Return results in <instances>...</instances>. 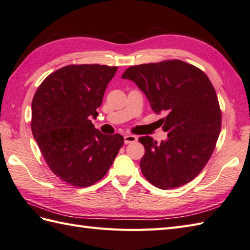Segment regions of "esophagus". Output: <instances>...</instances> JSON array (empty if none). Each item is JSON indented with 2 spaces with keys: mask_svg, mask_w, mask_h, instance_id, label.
Masks as SVG:
<instances>
[{
  "mask_svg": "<svg viewBox=\"0 0 250 250\" xmlns=\"http://www.w3.org/2000/svg\"><path fill=\"white\" fill-rule=\"evenodd\" d=\"M125 139V144H130V143H134L137 141V136L136 135H132V134H125L124 136Z\"/></svg>",
  "mask_w": 250,
  "mask_h": 250,
  "instance_id": "obj_1",
  "label": "esophagus"
}]
</instances>
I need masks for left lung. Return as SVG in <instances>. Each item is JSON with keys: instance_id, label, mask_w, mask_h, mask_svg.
<instances>
[{"instance_id": "left-lung-1", "label": "left lung", "mask_w": 250, "mask_h": 250, "mask_svg": "<svg viewBox=\"0 0 250 250\" xmlns=\"http://www.w3.org/2000/svg\"><path fill=\"white\" fill-rule=\"evenodd\" d=\"M123 79L134 82L161 119L167 138H138L145 147L143 175L161 189L180 188L204 169L215 148L222 113L215 89L200 69L179 60L127 68Z\"/></svg>"}]
</instances>
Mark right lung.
<instances>
[{
	"label": "right lung",
	"instance_id": "right-lung-1",
	"mask_svg": "<svg viewBox=\"0 0 250 250\" xmlns=\"http://www.w3.org/2000/svg\"><path fill=\"white\" fill-rule=\"evenodd\" d=\"M118 67L70 65L40 84L32 102V132L50 169L73 187L102 179L124 145L91 124Z\"/></svg>",
	"mask_w": 250,
	"mask_h": 250
}]
</instances>
